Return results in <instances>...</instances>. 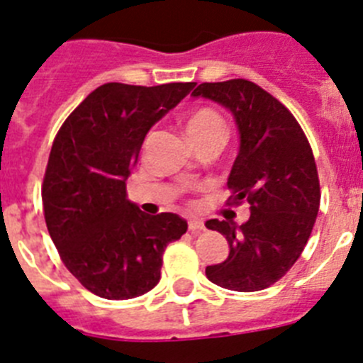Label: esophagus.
<instances>
[{
    "mask_svg": "<svg viewBox=\"0 0 363 363\" xmlns=\"http://www.w3.org/2000/svg\"><path fill=\"white\" fill-rule=\"evenodd\" d=\"M188 230H190L191 234H199V232H203V230H204V225L201 223V220L190 219V220H188Z\"/></svg>",
    "mask_w": 363,
    "mask_h": 363,
    "instance_id": "1",
    "label": "esophagus"
}]
</instances>
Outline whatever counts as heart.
Returning <instances> with one entry per match:
<instances>
[{"label": "heart", "instance_id": "heart-1", "mask_svg": "<svg viewBox=\"0 0 363 363\" xmlns=\"http://www.w3.org/2000/svg\"><path fill=\"white\" fill-rule=\"evenodd\" d=\"M186 133L194 143V146H199L203 143H220L225 138V122L220 115L213 109L201 107L195 109L186 118Z\"/></svg>", "mask_w": 363, "mask_h": 363}]
</instances>
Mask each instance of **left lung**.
I'll list each match as a JSON object with an SVG mask.
<instances>
[{
  "label": "left lung",
  "mask_w": 363,
  "mask_h": 363,
  "mask_svg": "<svg viewBox=\"0 0 363 363\" xmlns=\"http://www.w3.org/2000/svg\"><path fill=\"white\" fill-rule=\"evenodd\" d=\"M191 96L213 100L234 116L239 153L226 182L228 204L250 206L242 225L206 220L230 247L223 263L206 267V277L228 291H263L291 270L316 223L320 181L313 150L292 113L254 82L201 84Z\"/></svg>",
  "instance_id": "obj_1"
}]
</instances>
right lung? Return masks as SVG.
<instances>
[{"label": "right lung", "mask_w": 363, "mask_h": 363, "mask_svg": "<svg viewBox=\"0 0 363 363\" xmlns=\"http://www.w3.org/2000/svg\"><path fill=\"white\" fill-rule=\"evenodd\" d=\"M194 87L104 84L56 135L42 186L47 230L69 272L100 298L150 292L160 279L164 248L188 230L177 213L138 210L125 181L147 131Z\"/></svg>", "instance_id": "1"}]
</instances>
